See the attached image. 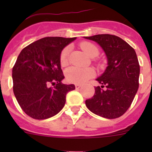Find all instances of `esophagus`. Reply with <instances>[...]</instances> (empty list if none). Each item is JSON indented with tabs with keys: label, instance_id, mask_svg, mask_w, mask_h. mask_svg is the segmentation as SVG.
I'll return each mask as SVG.
<instances>
[{
	"label": "esophagus",
	"instance_id": "1",
	"mask_svg": "<svg viewBox=\"0 0 152 152\" xmlns=\"http://www.w3.org/2000/svg\"><path fill=\"white\" fill-rule=\"evenodd\" d=\"M81 88V85H80V84H75V88H76V89L77 90H78V89H80V88Z\"/></svg>",
	"mask_w": 152,
	"mask_h": 152
}]
</instances>
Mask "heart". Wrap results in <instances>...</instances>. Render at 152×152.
<instances>
[{
	"label": "heart",
	"instance_id": "heart-1",
	"mask_svg": "<svg viewBox=\"0 0 152 152\" xmlns=\"http://www.w3.org/2000/svg\"><path fill=\"white\" fill-rule=\"evenodd\" d=\"M80 48L85 52V54L91 58H95L99 55V49L94 44L84 42L80 45ZM70 47H65L60 55V63L62 66L68 64V54ZM95 75V71L91 67L79 68V67H70L65 71V77L68 82L73 84H83Z\"/></svg>",
	"mask_w": 152,
	"mask_h": 152
}]
</instances>
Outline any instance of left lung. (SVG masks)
Returning <instances> with one entry per match:
<instances>
[{
    "instance_id": "left-lung-1",
    "label": "left lung",
    "mask_w": 152,
    "mask_h": 152,
    "mask_svg": "<svg viewBox=\"0 0 152 152\" xmlns=\"http://www.w3.org/2000/svg\"><path fill=\"white\" fill-rule=\"evenodd\" d=\"M84 38L96 42L107 59L105 71L96 79L101 86L95 87L94 95L86 100V106L103 118L119 117L129 108L139 88L140 67L136 53L126 41L113 35Z\"/></svg>"
}]
</instances>
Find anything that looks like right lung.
<instances>
[{"instance_id":"right-lung-1","label":"right lung","mask_w":152,"mask_h":152,"mask_svg":"<svg viewBox=\"0 0 152 152\" xmlns=\"http://www.w3.org/2000/svg\"><path fill=\"white\" fill-rule=\"evenodd\" d=\"M76 39L45 37L20 52L12 70L13 94L23 110L36 119L54 116L64 107L66 94L74 84H63L60 55ZM54 85L53 88L49 87Z\"/></svg>"}]
</instances>
